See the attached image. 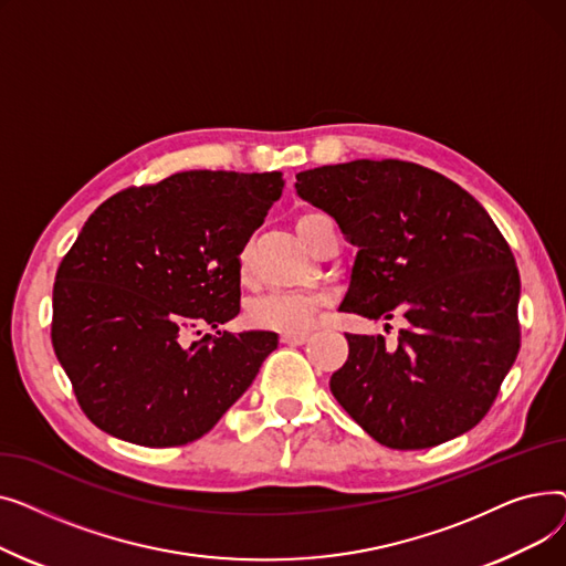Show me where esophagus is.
<instances>
[{"mask_svg": "<svg viewBox=\"0 0 566 566\" xmlns=\"http://www.w3.org/2000/svg\"><path fill=\"white\" fill-rule=\"evenodd\" d=\"M282 342L289 344V346H301V344L307 342V335L305 333H284Z\"/></svg>", "mask_w": 566, "mask_h": 566, "instance_id": "obj_1", "label": "esophagus"}]
</instances>
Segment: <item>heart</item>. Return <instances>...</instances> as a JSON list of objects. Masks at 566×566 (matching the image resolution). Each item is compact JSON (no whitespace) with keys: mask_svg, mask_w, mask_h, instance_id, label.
<instances>
[{"mask_svg":"<svg viewBox=\"0 0 566 566\" xmlns=\"http://www.w3.org/2000/svg\"><path fill=\"white\" fill-rule=\"evenodd\" d=\"M310 218L312 216H303L298 227ZM238 275H241V280L250 277V261L245 252L238 254ZM321 303L323 293L316 291H273L261 295L248 307V321L256 328L298 333L312 323Z\"/></svg>","mask_w":566,"mask_h":566,"instance_id":"1","label":"heart"}]
</instances>
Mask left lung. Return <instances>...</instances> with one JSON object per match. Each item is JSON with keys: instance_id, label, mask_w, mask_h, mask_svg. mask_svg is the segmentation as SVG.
<instances>
[{"instance_id": "1", "label": "left lung", "mask_w": 566, "mask_h": 566, "mask_svg": "<svg viewBox=\"0 0 566 566\" xmlns=\"http://www.w3.org/2000/svg\"><path fill=\"white\" fill-rule=\"evenodd\" d=\"M295 192L355 248L339 312L406 318L395 348L346 333L348 358L331 376L342 408L392 450L433 448L480 424L521 348L518 268L484 206L401 160L307 169Z\"/></svg>"}]
</instances>
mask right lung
Returning a JSON list of instances; mask_svg holds the SVG:
<instances>
[{"label":"right lung","mask_w":566,"mask_h":566,"mask_svg":"<svg viewBox=\"0 0 566 566\" xmlns=\"http://www.w3.org/2000/svg\"><path fill=\"white\" fill-rule=\"evenodd\" d=\"M282 188V171H181L88 216L56 271L52 346L98 429L174 448L243 397L277 335L188 333L241 312L238 254Z\"/></svg>","instance_id":"1"}]
</instances>
